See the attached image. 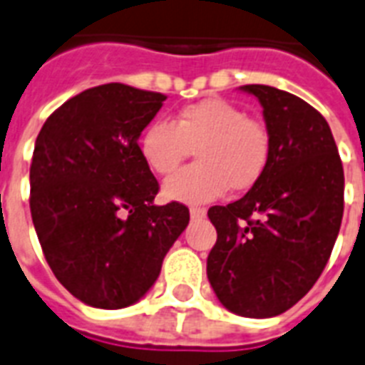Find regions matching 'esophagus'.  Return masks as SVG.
I'll return each mask as SVG.
<instances>
[{
    "mask_svg": "<svg viewBox=\"0 0 365 365\" xmlns=\"http://www.w3.org/2000/svg\"><path fill=\"white\" fill-rule=\"evenodd\" d=\"M189 214H191V220H205L206 217L205 208H197V206H193V208L189 210Z\"/></svg>",
    "mask_w": 365,
    "mask_h": 365,
    "instance_id": "esophagus-1",
    "label": "esophagus"
}]
</instances>
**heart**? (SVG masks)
<instances>
[{
    "instance_id": "b5f03b06",
    "label": "heart",
    "mask_w": 365,
    "mask_h": 365,
    "mask_svg": "<svg viewBox=\"0 0 365 365\" xmlns=\"http://www.w3.org/2000/svg\"><path fill=\"white\" fill-rule=\"evenodd\" d=\"M195 149L197 165L163 185L170 200L200 205L229 187L248 191L259 182L271 159V132L261 121L223 98H206L180 110L174 123L157 119L140 136V153L153 172L166 176Z\"/></svg>"
}]
</instances>
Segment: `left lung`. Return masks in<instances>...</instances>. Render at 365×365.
<instances>
[{"mask_svg": "<svg viewBox=\"0 0 365 365\" xmlns=\"http://www.w3.org/2000/svg\"><path fill=\"white\" fill-rule=\"evenodd\" d=\"M263 108L271 159L254 187L208 217L217 240L206 274L227 311L278 317L314 286L343 220L345 174L328 121L305 100L244 85Z\"/></svg>", "mask_w": 365, "mask_h": 365, "instance_id": "left-lung-1", "label": "left lung"}]
</instances>
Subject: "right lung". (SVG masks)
I'll return each instance as SVG.
<instances>
[{
  "label": "right lung",
  "mask_w": 365,
  "mask_h": 365,
  "mask_svg": "<svg viewBox=\"0 0 365 365\" xmlns=\"http://www.w3.org/2000/svg\"><path fill=\"white\" fill-rule=\"evenodd\" d=\"M165 100L108 83L68 100L37 134L34 227L54 277L85 305L123 309L142 299L187 227V206L153 205L159 183L138 145Z\"/></svg>",
  "instance_id": "obj_1"
}]
</instances>
